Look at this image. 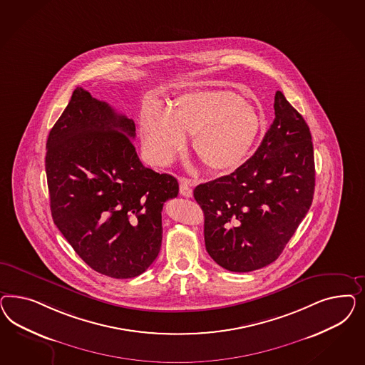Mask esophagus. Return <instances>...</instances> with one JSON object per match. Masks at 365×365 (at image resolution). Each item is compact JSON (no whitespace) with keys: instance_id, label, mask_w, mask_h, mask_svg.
Instances as JSON below:
<instances>
[{"instance_id":"esophagus-1","label":"esophagus","mask_w":365,"mask_h":365,"mask_svg":"<svg viewBox=\"0 0 365 365\" xmlns=\"http://www.w3.org/2000/svg\"><path fill=\"white\" fill-rule=\"evenodd\" d=\"M179 194H180L182 197H186V198L192 197V190H191V187H190V182H188L187 179H180Z\"/></svg>"}]
</instances>
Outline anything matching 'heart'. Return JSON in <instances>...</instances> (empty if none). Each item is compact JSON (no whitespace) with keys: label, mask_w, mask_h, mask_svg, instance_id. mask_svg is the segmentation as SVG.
Wrapping results in <instances>:
<instances>
[{"label":"heart","mask_w":365,"mask_h":365,"mask_svg":"<svg viewBox=\"0 0 365 365\" xmlns=\"http://www.w3.org/2000/svg\"><path fill=\"white\" fill-rule=\"evenodd\" d=\"M255 107L226 89L185 92L173 110L150 104L140 116L144 151L155 165H167L186 148V135H195L194 150L215 173H232L246 162L262 130Z\"/></svg>","instance_id":"obj_1"}]
</instances>
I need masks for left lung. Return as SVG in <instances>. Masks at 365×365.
<instances>
[{
  "label": "left lung",
  "mask_w": 365,
  "mask_h": 365,
  "mask_svg": "<svg viewBox=\"0 0 365 365\" xmlns=\"http://www.w3.org/2000/svg\"><path fill=\"white\" fill-rule=\"evenodd\" d=\"M274 115L250 159L230 175L194 190L205 214L206 250L230 272H252L274 262L313 200L309 127L281 91L274 96Z\"/></svg>",
  "instance_id": "8db88e82"
}]
</instances>
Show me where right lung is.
Masks as SVG:
<instances>
[{
  "label": "right lung",
  "instance_id": "right-lung-1",
  "mask_svg": "<svg viewBox=\"0 0 365 365\" xmlns=\"http://www.w3.org/2000/svg\"><path fill=\"white\" fill-rule=\"evenodd\" d=\"M133 119L76 88L46 140L52 218L78 257L112 278L145 272L162 246V209L178 180L136 154Z\"/></svg>",
  "mask_w": 365,
  "mask_h": 365
}]
</instances>
